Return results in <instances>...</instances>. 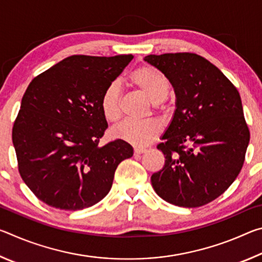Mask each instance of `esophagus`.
I'll return each instance as SVG.
<instances>
[{
	"mask_svg": "<svg viewBox=\"0 0 262 262\" xmlns=\"http://www.w3.org/2000/svg\"><path fill=\"white\" fill-rule=\"evenodd\" d=\"M145 151H147V150L143 149V148H135L134 149V154L135 155H141V154H143Z\"/></svg>",
	"mask_w": 262,
	"mask_h": 262,
	"instance_id": "obj_1",
	"label": "esophagus"
}]
</instances>
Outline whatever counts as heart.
I'll return each instance as SVG.
<instances>
[{
  "label": "heart",
  "mask_w": 262,
  "mask_h": 262,
  "mask_svg": "<svg viewBox=\"0 0 262 262\" xmlns=\"http://www.w3.org/2000/svg\"><path fill=\"white\" fill-rule=\"evenodd\" d=\"M129 81L140 94L152 104H159L166 98L170 84L166 77L151 67H141L133 72ZM104 118L110 122L118 121L121 117L120 89L113 83L106 88L100 99ZM163 126L156 119L147 121H123L113 129L117 139L126 141L135 147H144L154 142L162 133Z\"/></svg>",
  "instance_id": "1"
}]
</instances>
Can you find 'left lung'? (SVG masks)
Wrapping results in <instances>:
<instances>
[{"label": "left lung", "mask_w": 262, "mask_h": 262, "mask_svg": "<svg viewBox=\"0 0 262 262\" xmlns=\"http://www.w3.org/2000/svg\"><path fill=\"white\" fill-rule=\"evenodd\" d=\"M144 61L164 74L176 94L173 117L157 145L165 164L151 176L152 187L174 206L207 205L236 180L245 159L250 130L239 92L216 66L193 53Z\"/></svg>", "instance_id": "left-lung-1"}]
</instances>
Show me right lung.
Masks as SVG:
<instances>
[{"instance_id": "add662e5", "label": "right lung", "mask_w": 262, "mask_h": 262, "mask_svg": "<svg viewBox=\"0 0 262 262\" xmlns=\"http://www.w3.org/2000/svg\"><path fill=\"white\" fill-rule=\"evenodd\" d=\"M133 57L72 55L26 89L12 143L21 179L46 205L70 211L96 205L119 164L133 156L122 140L98 145L107 128L101 96Z\"/></svg>"}]
</instances>
